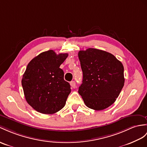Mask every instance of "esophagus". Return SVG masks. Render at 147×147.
<instances>
[{
    "label": "esophagus",
    "mask_w": 147,
    "mask_h": 147,
    "mask_svg": "<svg viewBox=\"0 0 147 147\" xmlns=\"http://www.w3.org/2000/svg\"><path fill=\"white\" fill-rule=\"evenodd\" d=\"M70 86L71 87V88H75L76 87V82L75 81H72L70 82Z\"/></svg>",
    "instance_id": "esophagus-1"
}]
</instances>
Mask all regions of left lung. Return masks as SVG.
Instances as JSON below:
<instances>
[{
	"label": "left lung",
	"instance_id": "obj_1",
	"mask_svg": "<svg viewBox=\"0 0 147 147\" xmlns=\"http://www.w3.org/2000/svg\"><path fill=\"white\" fill-rule=\"evenodd\" d=\"M78 55L83 72L78 94L88 108H108L115 102L124 85L123 64L112 53L96 49L80 51Z\"/></svg>",
	"mask_w": 147,
	"mask_h": 147
}]
</instances>
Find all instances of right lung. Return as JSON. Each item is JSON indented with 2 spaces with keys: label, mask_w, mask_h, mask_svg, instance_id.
Returning <instances> with one entry per match:
<instances>
[{
  "label": "right lung",
  "mask_w": 147,
  "mask_h": 147,
  "mask_svg": "<svg viewBox=\"0 0 147 147\" xmlns=\"http://www.w3.org/2000/svg\"><path fill=\"white\" fill-rule=\"evenodd\" d=\"M67 57L68 53L57 55L50 50L34 57L27 65L22 85L26 101L37 112L53 114L65 106L71 89L59 67Z\"/></svg>",
  "instance_id": "add662e5"
}]
</instances>
